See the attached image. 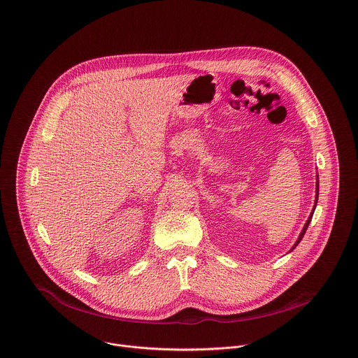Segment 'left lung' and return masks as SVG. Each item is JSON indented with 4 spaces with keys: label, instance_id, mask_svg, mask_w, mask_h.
<instances>
[{
    "label": "left lung",
    "instance_id": "8db88e82",
    "mask_svg": "<svg viewBox=\"0 0 358 358\" xmlns=\"http://www.w3.org/2000/svg\"><path fill=\"white\" fill-rule=\"evenodd\" d=\"M319 178V177H317ZM317 196H319V180H317V182H316V199H315V206H313V210L310 212V215H309V217H308V220H306V223H305V226H303V229H302V231H301V234H299V237H298V241L295 242V245H294V248L291 249V250H294L298 245H299V242L302 241V237H303V234H305V231H306V229H308V226H309V223H310V219H312V215H313V212H315V208H316V203H317Z\"/></svg>",
    "mask_w": 358,
    "mask_h": 358
}]
</instances>
